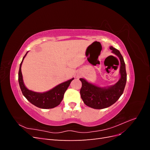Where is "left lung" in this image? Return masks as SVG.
<instances>
[{
	"instance_id": "8db88e82",
	"label": "left lung",
	"mask_w": 150,
	"mask_h": 150,
	"mask_svg": "<svg viewBox=\"0 0 150 150\" xmlns=\"http://www.w3.org/2000/svg\"><path fill=\"white\" fill-rule=\"evenodd\" d=\"M110 49L120 59V80L115 85L108 88H101L88 83L83 78L79 79L82 83L80 94L84 103L90 108L97 110L110 107L115 103L123 93L126 86L127 74L123 57L117 49L112 46Z\"/></svg>"
}]
</instances>
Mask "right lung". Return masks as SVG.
<instances>
[{"mask_svg": "<svg viewBox=\"0 0 150 150\" xmlns=\"http://www.w3.org/2000/svg\"><path fill=\"white\" fill-rule=\"evenodd\" d=\"M28 52L25 54V55L22 59V61L20 64L19 74H18V80H19V86L22 94L30 103L39 108L51 109L57 106L62 101L66 91L74 78H72L71 79L66 81V82L59 84L47 92L37 93L28 89L24 84L21 72L22 62H23L24 59Z\"/></svg>", "mask_w": 150, "mask_h": 150, "instance_id": "1", "label": "right lung"}]
</instances>
